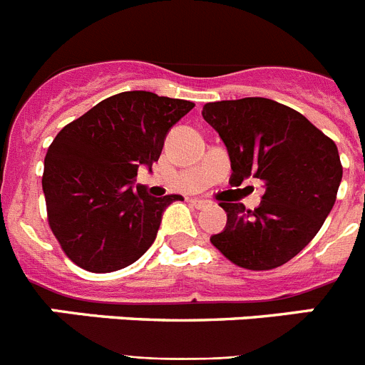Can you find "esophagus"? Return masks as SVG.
<instances>
[{"label": "esophagus", "mask_w": 365, "mask_h": 365, "mask_svg": "<svg viewBox=\"0 0 365 365\" xmlns=\"http://www.w3.org/2000/svg\"><path fill=\"white\" fill-rule=\"evenodd\" d=\"M192 205L195 208H205V206L210 205V201H205V199H192Z\"/></svg>", "instance_id": "1"}]
</instances>
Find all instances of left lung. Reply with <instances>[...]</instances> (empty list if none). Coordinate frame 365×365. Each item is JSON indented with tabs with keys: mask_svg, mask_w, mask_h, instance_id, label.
Wrapping results in <instances>:
<instances>
[{
	"mask_svg": "<svg viewBox=\"0 0 365 365\" xmlns=\"http://www.w3.org/2000/svg\"><path fill=\"white\" fill-rule=\"evenodd\" d=\"M202 118L227 146L232 185L248 177L265 185L254 210L219 202L227 227L212 235V245L241 269L285 265L318 234L336 201V144L296 109L259 96L208 102Z\"/></svg>",
	"mask_w": 365,
	"mask_h": 365,
	"instance_id": "obj_1",
	"label": "left lung"
}]
</instances>
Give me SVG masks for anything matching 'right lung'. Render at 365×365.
<instances>
[{
  "instance_id": "obj_1",
  "label": "right lung",
  "mask_w": 365,
  "mask_h": 365,
  "mask_svg": "<svg viewBox=\"0 0 365 365\" xmlns=\"http://www.w3.org/2000/svg\"><path fill=\"white\" fill-rule=\"evenodd\" d=\"M190 100L124 91L67 124L45 155L47 221L66 256L106 274L146 252L163 212L180 195L151 197L131 186L140 164L159 160L164 138L193 108Z\"/></svg>"
}]
</instances>
